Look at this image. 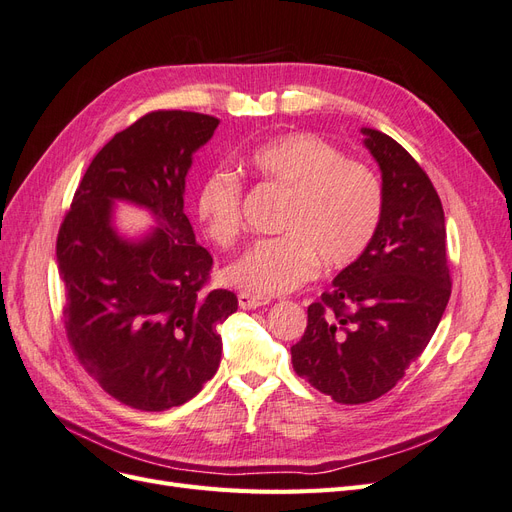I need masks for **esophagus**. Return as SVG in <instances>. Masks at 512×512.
<instances>
[{"label":"esophagus","instance_id":"obj_1","mask_svg":"<svg viewBox=\"0 0 512 512\" xmlns=\"http://www.w3.org/2000/svg\"><path fill=\"white\" fill-rule=\"evenodd\" d=\"M271 303L269 297H260V294H250V292H239V307L241 309H256L260 305Z\"/></svg>","mask_w":512,"mask_h":512}]
</instances>
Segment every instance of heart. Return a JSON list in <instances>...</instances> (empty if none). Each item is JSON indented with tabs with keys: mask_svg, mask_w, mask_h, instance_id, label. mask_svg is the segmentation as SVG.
<instances>
[{
	"mask_svg": "<svg viewBox=\"0 0 512 512\" xmlns=\"http://www.w3.org/2000/svg\"><path fill=\"white\" fill-rule=\"evenodd\" d=\"M267 183L288 192L277 222L280 237L256 241L226 269V280L254 294H280L312 280L322 262L344 269L374 241L384 209L378 175L346 160L324 138L292 132L271 138L245 156ZM243 181L230 168H215L200 183L196 211L205 235L228 250L241 235Z\"/></svg>",
	"mask_w": 512,
	"mask_h": 512,
	"instance_id": "obj_1",
	"label": "heart"
}]
</instances>
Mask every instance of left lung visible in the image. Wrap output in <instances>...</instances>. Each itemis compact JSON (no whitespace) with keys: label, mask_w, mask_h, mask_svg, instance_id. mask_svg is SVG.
<instances>
[{"label":"left lung","mask_w":512,"mask_h":512,"mask_svg":"<svg viewBox=\"0 0 512 512\" xmlns=\"http://www.w3.org/2000/svg\"><path fill=\"white\" fill-rule=\"evenodd\" d=\"M382 170L384 209L374 241L307 307L290 348L301 378L337 404L389 393L423 354L451 297L444 209L431 179L391 136L363 128Z\"/></svg>","instance_id":"obj_1"}]
</instances>
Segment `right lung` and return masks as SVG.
Segmentation results:
<instances>
[{
  "label": "right lung",
  "mask_w": 512,
  "mask_h": 512,
  "mask_svg": "<svg viewBox=\"0 0 512 512\" xmlns=\"http://www.w3.org/2000/svg\"><path fill=\"white\" fill-rule=\"evenodd\" d=\"M220 119L153 111L91 160L57 235L64 324L76 359L121 404L162 412L192 399L222 356L230 290H205L213 258L183 213L185 175ZM113 199L145 206L159 226L141 242L110 224Z\"/></svg>",
  "instance_id": "add662e5"
}]
</instances>
